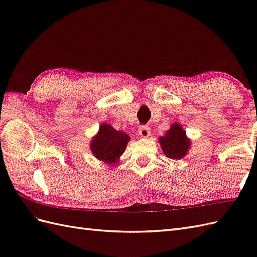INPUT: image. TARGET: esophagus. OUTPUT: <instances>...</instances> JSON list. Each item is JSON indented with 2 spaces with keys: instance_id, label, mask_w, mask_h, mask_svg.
<instances>
[{
  "instance_id": "34e87169",
  "label": "esophagus",
  "mask_w": 257,
  "mask_h": 257,
  "mask_svg": "<svg viewBox=\"0 0 257 257\" xmlns=\"http://www.w3.org/2000/svg\"><path fill=\"white\" fill-rule=\"evenodd\" d=\"M138 134L145 138L150 136V127L148 125H141L138 127Z\"/></svg>"
}]
</instances>
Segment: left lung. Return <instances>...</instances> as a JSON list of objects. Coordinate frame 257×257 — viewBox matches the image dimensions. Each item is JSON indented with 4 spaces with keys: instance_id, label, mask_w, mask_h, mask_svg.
I'll return each mask as SVG.
<instances>
[{
    "instance_id": "8db88e82",
    "label": "left lung",
    "mask_w": 257,
    "mask_h": 257,
    "mask_svg": "<svg viewBox=\"0 0 257 257\" xmlns=\"http://www.w3.org/2000/svg\"><path fill=\"white\" fill-rule=\"evenodd\" d=\"M159 142L163 152L169 159L180 160L184 158L191 147V141L186 137L185 131L179 123H174Z\"/></svg>"
}]
</instances>
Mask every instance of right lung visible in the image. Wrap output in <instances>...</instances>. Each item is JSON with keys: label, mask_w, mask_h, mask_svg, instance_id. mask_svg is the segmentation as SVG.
<instances>
[{"label": "right lung", "mask_w": 257, "mask_h": 257, "mask_svg": "<svg viewBox=\"0 0 257 257\" xmlns=\"http://www.w3.org/2000/svg\"><path fill=\"white\" fill-rule=\"evenodd\" d=\"M130 136L123 132L115 131L107 123H102L97 134L91 139V152L106 164H115L126 149Z\"/></svg>", "instance_id": "obj_1"}]
</instances>
